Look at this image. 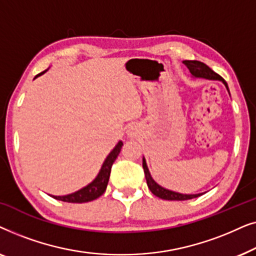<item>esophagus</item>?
Segmentation results:
<instances>
[{
	"label": "esophagus",
	"mask_w": 256,
	"mask_h": 256,
	"mask_svg": "<svg viewBox=\"0 0 256 256\" xmlns=\"http://www.w3.org/2000/svg\"><path fill=\"white\" fill-rule=\"evenodd\" d=\"M134 134H135L134 129H132V128L129 129V130H128V135H129V136H134Z\"/></svg>",
	"instance_id": "esophagus-1"
}]
</instances>
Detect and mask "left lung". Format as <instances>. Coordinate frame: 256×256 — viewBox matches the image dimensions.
Listing matches in <instances>:
<instances>
[{"label":"left lung","instance_id":"left-lung-1","mask_svg":"<svg viewBox=\"0 0 256 256\" xmlns=\"http://www.w3.org/2000/svg\"><path fill=\"white\" fill-rule=\"evenodd\" d=\"M183 64L186 66L190 71L191 76L194 78H202V79H208V80H219L222 82L224 85L226 86L227 90H228V86H227V82L224 80L222 76H220L218 73H216L214 71H212L211 68H208V65L204 64V62H198V60H184ZM230 93V90H228ZM143 170H144V174H146V184H148L149 190L152 192L156 197H158L160 199H166V200H188V199H194L197 198L199 196H202V194H180V192H174L171 190H168V188L160 186V184H157L154 178L150 174V171L148 169V166H146V158L143 157Z\"/></svg>","mask_w":256,"mask_h":256}]
</instances>
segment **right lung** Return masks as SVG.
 Returning <instances> with one entry per match:
<instances>
[{"instance_id": "1", "label": "right lung", "mask_w": 256, "mask_h": 256, "mask_svg": "<svg viewBox=\"0 0 256 256\" xmlns=\"http://www.w3.org/2000/svg\"><path fill=\"white\" fill-rule=\"evenodd\" d=\"M46 71L48 70L40 72V74L34 76V79H36L37 76L44 74ZM122 146H124L122 141H118V144L114 146V149L110 152V155L106 157V160H104V162L102 164V166H101L98 176L94 178L88 185H86L85 188H80L78 191L73 192V194H70L66 196H51V197H54V199H58V200L66 202H87L99 198L100 196L106 191L108 180H110V176L112 166H113V163L115 162V160H116L118 155L120 154Z\"/></svg>"}]
</instances>
